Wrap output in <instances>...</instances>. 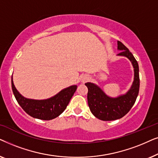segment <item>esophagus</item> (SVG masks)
<instances>
[{
  "instance_id": "obj_1",
  "label": "esophagus",
  "mask_w": 158,
  "mask_h": 158,
  "mask_svg": "<svg viewBox=\"0 0 158 158\" xmlns=\"http://www.w3.org/2000/svg\"><path fill=\"white\" fill-rule=\"evenodd\" d=\"M86 80H87V77H86V78L84 79V81H86Z\"/></svg>"
}]
</instances>
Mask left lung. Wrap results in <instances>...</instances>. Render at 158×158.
<instances>
[{"label": "left lung", "instance_id": "8db88e82", "mask_svg": "<svg viewBox=\"0 0 158 158\" xmlns=\"http://www.w3.org/2000/svg\"><path fill=\"white\" fill-rule=\"evenodd\" d=\"M118 49L121 50L118 55L129 58L135 68V80L130 90L125 95L112 98L94 83H85L88 89L87 98L90 111L96 118L103 121L118 119L126 115L135 104L139 94V75L137 61L128 48L119 41H118Z\"/></svg>", "mask_w": 158, "mask_h": 158}]
</instances>
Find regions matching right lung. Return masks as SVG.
<instances>
[{"instance_id": "1", "label": "right lung", "mask_w": 158, "mask_h": 158, "mask_svg": "<svg viewBox=\"0 0 158 158\" xmlns=\"http://www.w3.org/2000/svg\"><path fill=\"white\" fill-rule=\"evenodd\" d=\"M11 86L15 98L23 111L32 117L42 120L53 119L60 116L65 110L77 89V85H72L52 98L39 101L27 99L21 96L15 88L12 79Z\"/></svg>"}]
</instances>
